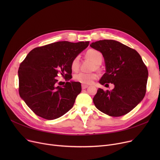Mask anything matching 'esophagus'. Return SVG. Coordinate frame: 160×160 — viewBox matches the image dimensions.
<instances>
[{"label":"esophagus","mask_w":160,"mask_h":160,"mask_svg":"<svg viewBox=\"0 0 160 160\" xmlns=\"http://www.w3.org/2000/svg\"><path fill=\"white\" fill-rule=\"evenodd\" d=\"M88 88V86H87V85H85V84H82V88L83 89H86V88Z\"/></svg>","instance_id":"34e87169"}]
</instances>
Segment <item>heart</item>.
I'll return each mask as SVG.
<instances>
[{
  "instance_id": "b5f03b06",
  "label": "heart",
  "mask_w": 160,
  "mask_h": 160,
  "mask_svg": "<svg viewBox=\"0 0 160 160\" xmlns=\"http://www.w3.org/2000/svg\"><path fill=\"white\" fill-rule=\"evenodd\" d=\"M86 57L93 62L96 66H99L103 60V55L100 51L95 49H89L86 52ZM80 56H75L71 62V67L74 71H77L79 69ZM95 66L93 68L95 69ZM97 77L95 72H80L74 76V80L77 82L83 83V84H90Z\"/></svg>"
}]
</instances>
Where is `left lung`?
Instances as JSON below:
<instances>
[{"instance_id": "1", "label": "left lung", "mask_w": 160, "mask_h": 160, "mask_svg": "<svg viewBox=\"0 0 160 160\" xmlns=\"http://www.w3.org/2000/svg\"><path fill=\"white\" fill-rule=\"evenodd\" d=\"M90 46L101 52L104 58L106 72L99 81L112 91L98 89L93 98L96 108L110 116L120 117L132 111L144 98L148 78L147 67L139 54L115 40L104 39Z\"/></svg>"}]
</instances>
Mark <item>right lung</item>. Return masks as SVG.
I'll return each instance as SVG.
<instances>
[{"mask_svg": "<svg viewBox=\"0 0 160 160\" xmlns=\"http://www.w3.org/2000/svg\"><path fill=\"white\" fill-rule=\"evenodd\" d=\"M89 44V41L56 42L33 48L21 62L19 95L36 115L53 120L72 108L82 88L80 82H69L72 78L71 63ZM59 73L66 81L64 86H57Z\"/></svg>", "mask_w": 160, "mask_h": 160, "instance_id": "1", "label": "right lung"}]
</instances>
